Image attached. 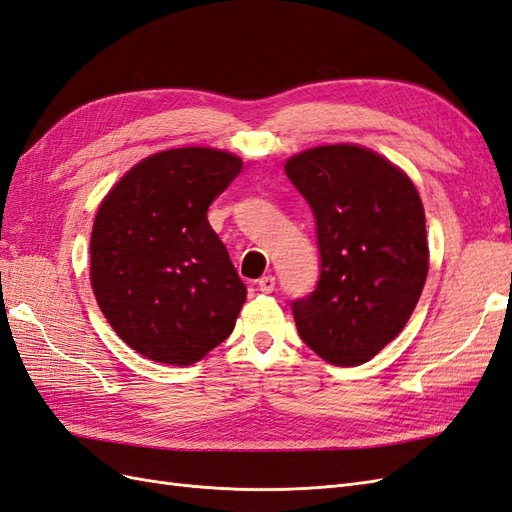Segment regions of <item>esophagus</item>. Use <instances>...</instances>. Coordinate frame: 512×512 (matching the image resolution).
Here are the masks:
<instances>
[{
  "instance_id": "34e87169",
  "label": "esophagus",
  "mask_w": 512,
  "mask_h": 512,
  "mask_svg": "<svg viewBox=\"0 0 512 512\" xmlns=\"http://www.w3.org/2000/svg\"><path fill=\"white\" fill-rule=\"evenodd\" d=\"M258 290L265 292V294L273 292L275 290V277L273 275H262L258 280Z\"/></svg>"
}]
</instances>
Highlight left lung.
<instances>
[{
  "label": "left lung",
  "instance_id": "obj_1",
  "mask_svg": "<svg viewBox=\"0 0 512 512\" xmlns=\"http://www.w3.org/2000/svg\"><path fill=\"white\" fill-rule=\"evenodd\" d=\"M284 170L314 211L320 250L316 290L292 301L297 331L324 361L367 363L406 327L427 280L421 196L359 145L307 149Z\"/></svg>",
  "mask_w": 512,
  "mask_h": 512
}]
</instances>
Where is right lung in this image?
<instances>
[{"mask_svg":"<svg viewBox=\"0 0 512 512\" xmlns=\"http://www.w3.org/2000/svg\"><path fill=\"white\" fill-rule=\"evenodd\" d=\"M243 168L211 147L153 153L106 194L91 230V288L138 354L192 365L235 329L247 288L207 209Z\"/></svg>","mask_w":512,"mask_h":512,"instance_id":"obj_1","label":"right lung"}]
</instances>
